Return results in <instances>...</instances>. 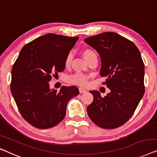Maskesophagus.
Masks as SVG:
<instances>
[{"mask_svg":"<svg viewBox=\"0 0 157 157\" xmlns=\"http://www.w3.org/2000/svg\"><path fill=\"white\" fill-rule=\"evenodd\" d=\"M78 90H79V92H80V94H84V93H86V90L84 89L83 88H79Z\"/></svg>","mask_w":157,"mask_h":157,"instance_id":"1","label":"esophagus"}]
</instances>
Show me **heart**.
I'll list each match as a JSON object with an SVG mask.
<instances>
[{
    "mask_svg": "<svg viewBox=\"0 0 157 157\" xmlns=\"http://www.w3.org/2000/svg\"><path fill=\"white\" fill-rule=\"evenodd\" d=\"M83 55L87 62L92 58H97L96 52H95L94 49H90V48L84 49L83 51ZM71 59H72V54L70 52V53L67 54V57H66V59H65L66 67H69V66L71 64ZM88 78H89V76H88L87 74H82V73H76L68 77L67 81L68 82L70 83L84 86L87 84Z\"/></svg>",
    "mask_w": 157,
    "mask_h": 157,
    "instance_id": "heart-1",
    "label": "heart"
}]
</instances>
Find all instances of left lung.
<instances>
[{
  "mask_svg": "<svg viewBox=\"0 0 157 157\" xmlns=\"http://www.w3.org/2000/svg\"><path fill=\"white\" fill-rule=\"evenodd\" d=\"M85 42L101 58L100 75L110 93L101 97L90 90L94 101L87 107L88 117L101 128L122 125L134 114L144 94V64L140 50L132 41L113 32L86 38Z\"/></svg>",
  "mask_w": 157,
  "mask_h": 157,
  "instance_id": "1",
  "label": "left lung"
}]
</instances>
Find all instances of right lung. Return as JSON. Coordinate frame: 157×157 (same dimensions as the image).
<instances>
[{
    "instance_id": "right-lung-1",
    "label": "right lung",
    "mask_w": 157,
    "mask_h": 157,
    "mask_svg": "<svg viewBox=\"0 0 157 157\" xmlns=\"http://www.w3.org/2000/svg\"><path fill=\"white\" fill-rule=\"evenodd\" d=\"M78 37L49 33L22 47L11 72L10 90L20 114L35 128L47 129L64 118L68 101L79 94L76 86L50 90L52 76L65 69V59Z\"/></svg>"
}]
</instances>
